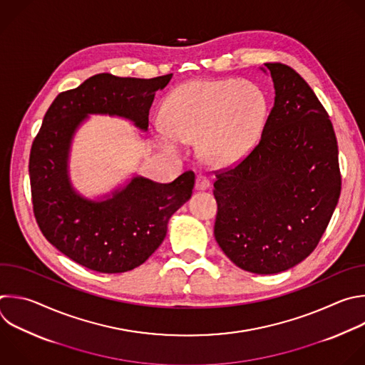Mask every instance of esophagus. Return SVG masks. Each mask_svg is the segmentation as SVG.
<instances>
[{"mask_svg":"<svg viewBox=\"0 0 365 365\" xmlns=\"http://www.w3.org/2000/svg\"><path fill=\"white\" fill-rule=\"evenodd\" d=\"M195 186H196V189H197V190H206V189L210 186V180H209L206 176L199 175V176L196 178V183H195Z\"/></svg>","mask_w":365,"mask_h":365,"instance_id":"34e87169","label":"esophagus"}]
</instances>
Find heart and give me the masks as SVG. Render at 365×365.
I'll use <instances>...</instances> for the list:
<instances>
[{"instance_id": "obj_1", "label": "heart", "mask_w": 365, "mask_h": 365, "mask_svg": "<svg viewBox=\"0 0 365 365\" xmlns=\"http://www.w3.org/2000/svg\"><path fill=\"white\" fill-rule=\"evenodd\" d=\"M267 97L248 80H192L176 87L163 103L166 125L155 135L168 152L199 140V155L212 166H232L259 140Z\"/></svg>"}]
</instances>
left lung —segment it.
<instances>
[{"label": "left lung", "instance_id": "1", "mask_svg": "<svg viewBox=\"0 0 365 365\" xmlns=\"http://www.w3.org/2000/svg\"><path fill=\"white\" fill-rule=\"evenodd\" d=\"M275 103L255 149L215 172V239L240 269L278 274L318 245L341 193L338 146L328 113L289 66L265 63ZM267 73L264 67H261Z\"/></svg>", "mask_w": 365, "mask_h": 365}]
</instances>
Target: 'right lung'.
I'll use <instances>...</instances> for the list:
<instances>
[{
	"label": "right lung",
	"mask_w": 365,
	"mask_h": 365,
	"mask_svg": "<svg viewBox=\"0 0 365 365\" xmlns=\"http://www.w3.org/2000/svg\"><path fill=\"white\" fill-rule=\"evenodd\" d=\"M172 76L96 74L54 98L33 142L29 172L36 220L53 247L91 271L120 274L142 265L160 247L170 216L192 196L195 173L187 170L172 183L135 176L107 199L90 200L68 176L74 133L88 114L125 117L146 132L155 94Z\"/></svg>",
	"instance_id": "1"
}]
</instances>
